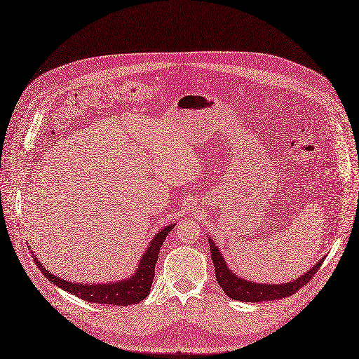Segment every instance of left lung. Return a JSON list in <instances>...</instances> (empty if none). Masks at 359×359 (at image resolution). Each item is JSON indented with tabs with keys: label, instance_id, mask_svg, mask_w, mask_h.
Here are the masks:
<instances>
[{
	"label": "left lung",
	"instance_id": "8db88e82",
	"mask_svg": "<svg viewBox=\"0 0 359 359\" xmlns=\"http://www.w3.org/2000/svg\"><path fill=\"white\" fill-rule=\"evenodd\" d=\"M208 238L211 258L215 269V278L217 283L224 290V293L231 298L233 301H242V302H262V301H274L287 298V296L293 294L296 290L304 287L311 277H313L320 266L323 264L324 258H321L317 264H314L313 269H309L306 273L299 276L298 278L290 280L286 283H257L249 282L246 278L239 277L236 273H233L231 269H229L227 262L220 252V248L215 245V242Z\"/></svg>",
	"mask_w": 359,
	"mask_h": 359
}]
</instances>
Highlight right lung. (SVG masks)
Returning a JSON list of instances; mask_svg holds the SVG:
<instances>
[{"instance_id": "add662e5", "label": "right lung", "mask_w": 359, "mask_h": 359, "mask_svg": "<svg viewBox=\"0 0 359 359\" xmlns=\"http://www.w3.org/2000/svg\"><path fill=\"white\" fill-rule=\"evenodd\" d=\"M176 223H170L168 226L160 229L157 235H154L152 241L147 246L145 252L139 259L137 269L132 273L130 277L123 280H116L110 283H76L69 280L61 278L46 270L43 264L36 258L35 252H32L34 261L36 262L41 273L50 280V282L63 289L77 298L92 304H107V305H120L128 306L144 301L152 286V280L155 276V262L158 261V252L163 242L165 241L170 230H173Z\"/></svg>"}]
</instances>
